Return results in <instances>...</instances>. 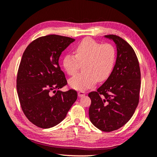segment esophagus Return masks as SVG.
Wrapping results in <instances>:
<instances>
[{
  "mask_svg": "<svg viewBox=\"0 0 157 157\" xmlns=\"http://www.w3.org/2000/svg\"><path fill=\"white\" fill-rule=\"evenodd\" d=\"M78 97H82L85 96L86 93H85L84 91H79L78 93Z\"/></svg>",
  "mask_w": 157,
  "mask_h": 157,
  "instance_id": "1",
  "label": "esophagus"
}]
</instances>
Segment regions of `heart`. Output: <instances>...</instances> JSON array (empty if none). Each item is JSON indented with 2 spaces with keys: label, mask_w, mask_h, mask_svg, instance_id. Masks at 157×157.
Here are the masks:
<instances>
[{
  "label": "heart",
  "mask_w": 157,
  "mask_h": 157,
  "mask_svg": "<svg viewBox=\"0 0 157 157\" xmlns=\"http://www.w3.org/2000/svg\"><path fill=\"white\" fill-rule=\"evenodd\" d=\"M75 56L67 54L63 65L67 74L75 75L83 64L84 72L69 81V86L77 90H86L99 80H105L111 74L116 60V50L109 44H101L91 38H86L76 46Z\"/></svg>",
  "instance_id": "b5f03b06"
}]
</instances>
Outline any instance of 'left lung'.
Listing matches in <instances>:
<instances>
[{
    "label": "left lung",
    "mask_w": 157,
    "mask_h": 157,
    "mask_svg": "<svg viewBox=\"0 0 157 157\" xmlns=\"http://www.w3.org/2000/svg\"><path fill=\"white\" fill-rule=\"evenodd\" d=\"M105 37L115 43L116 64L105 83L91 92L89 118L99 129L110 132L124 126L133 116L139 103L141 73L133 49L123 39L114 35Z\"/></svg>",
    "instance_id": "1"
}]
</instances>
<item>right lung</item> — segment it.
I'll use <instances>...</instances> for the list:
<instances>
[{
    "mask_svg": "<svg viewBox=\"0 0 157 157\" xmlns=\"http://www.w3.org/2000/svg\"><path fill=\"white\" fill-rule=\"evenodd\" d=\"M74 41L56 35L41 36L30 43L22 55L17 92L24 113L38 127L49 128L59 124L78 98L73 89L59 90L67 82L58 60Z\"/></svg>",
    "mask_w": 157,
    "mask_h": 157,
    "instance_id": "add662e5",
    "label": "right lung"
}]
</instances>
